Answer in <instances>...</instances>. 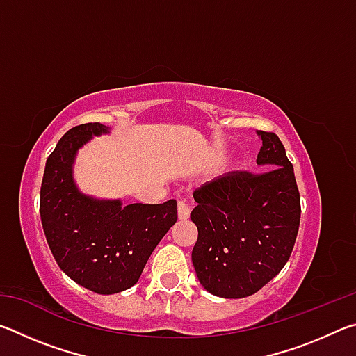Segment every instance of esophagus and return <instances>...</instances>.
Wrapping results in <instances>:
<instances>
[{
    "mask_svg": "<svg viewBox=\"0 0 356 356\" xmlns=\"http://www.w3.org/2000/svg\"><path fill=\"white\" fill-rule=\"evenodd\" d=\"M191 209L188 207V204L185 201H179L177 204V215H179V220H186L190 216Z\"/></svg>",
    "mask_w": 356,
    "mask_h": 356,
    "instance_id": "1",
    "label": "esophagus"
}]
</instances>
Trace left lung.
Masks as SVG:
<instances>
[{
  "instance_id": "8db88e82",
  "label": "left lung",
  "mask_w": 356,
  "mask_h": 356,
  "mask_svg": "<svg viewBox=\"0 0 356 356\" xmlns=\"http://www.w3.org/2000/svg\"><path fill=\"white\" fill-rule=\"evenodd\" d=\"M262 172H229L193 193L197 227L191 251L202 287L221 298L256 293L291 257L300 226V193L278 135L257 130Z\"/></svg>"
}]
</instances>
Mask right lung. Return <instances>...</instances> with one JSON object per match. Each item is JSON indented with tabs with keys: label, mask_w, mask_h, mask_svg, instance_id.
I'll return each mask as SVG.
<instances>
[{
	"label": "right lung",
	"mask_w": 356,
	"mask_h": 356,
	"mask_svg": "<svg viewBox=\"0 0 356 356\" xmlns=\"http://www.w3.org/2000/svg\"><path fill=\"white\" fill-rule=\"evenodd\" d=\"M100 122L70 129L47 159L40 220L59 268L76 284L111 295L135 286L150 254L177 221V202L129 204L83 195L74 179L78 150L108 135Z\"/></svg>",
	"instance_id": "add662e5"
}]
</instances>
